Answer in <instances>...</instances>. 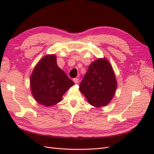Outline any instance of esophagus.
<instances>
[{
    "label": "esophagus",
    "instance_id": "34e87169",
    "mask_svg": "<svg viewBox=\"0 0 154 154\" xmlns=\"http://www.w3.org/2000/svg\"><path fill=\"white\" fill-rule=\"evenodd\" d=\"M73 82L75 83H78L79 82H80V79H79L78 78H75L73 79Z\"/></svg>",
    "mask_w": 154,
    "mask_h": 154
}]
</instances>
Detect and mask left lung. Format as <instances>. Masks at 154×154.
<instances>
[{
    "mask_svg": "<svg viewBox=\"0 0 154 154\" xmlns=\"http://www.w3.org/2000/svg\"><path fill=\"white\" fill-rule=\"evenodd\" d=\"M115 74L109 60L97 58L92 62L80 85L88 103L101 107L111 101L117 88Z\"/></svg>",
    "mask_w": 154,
    "mask_h": 154,
    "instance_id": "1",
    "label": "left lung"
}]
</instances>
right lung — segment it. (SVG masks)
I'll return each mask as SVG.
<instances>
[{"instance_id":"add662e5","label":"right lung","mask_w":154,"mask_h":154,"mask_svg":"<svg viewBox=\"0 0 154 154\" xmlns=\"http://www.w3.org/2000/svg\"><path fill=\"white\" fill-rule=\"evenodd\" d=\"M74 82L59 68L55 54H47L36 65L30 76L32 95L40 105L51 106L62 101Z\"/></svg>"}]
</instances>
